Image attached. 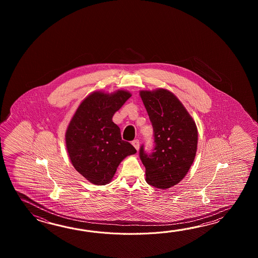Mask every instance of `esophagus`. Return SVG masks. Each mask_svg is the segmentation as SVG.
Returning a JSON list of instances; mask_svg holds the SVG:
<instances>
[{"label": "esophagus", "mask_w": 258, "mask_h": 258, "mask_svg": "<svg viewBox=\"0 0 258 258\" xmlns=\"http://www.w3.org/2000/svg\"><path fill=\"white\" fill-rule=\"evenodd\" d=\"M132 144H133V146L135 147V148H136L137 150H138V149H139V146H140V144H139V140H138V139H136V140H134V141L132 142Z\"/></svg>", "instance_id": "obj_1"}]
</instances>
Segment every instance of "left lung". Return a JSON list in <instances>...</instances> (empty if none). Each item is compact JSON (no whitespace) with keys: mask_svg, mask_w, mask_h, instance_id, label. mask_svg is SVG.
<instances>
[{"mask_svg":"<svg viewBox=\"0 0 258 258\" xmlns=\"http://www.w3.org/2000/svg\"><path fill=\"white\" fill-rule=\"evenodd\" d=\"M153 127V150L140 147L139 157L146 168L148 184L167 189L186 175L198 148V128L192 117L173 94L159 88L140 91Z\"/></svg>","mask_w":258,"mask_h":258,"instance_id":"1","label":"left lung"}]
</instances>
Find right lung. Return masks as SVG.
Masks as SVG:
<instances>
[{
  "label": "right lung",
  "mask_w": 258,
  "mask_h": 258,
  "mask_svg": "<svg viewBox=\"0 0 258 258\" xmlns=\"http://www.w3.org/2000/svg\"><path fill=\"white\" fill-rule=\"evenodd\" d=\"M130 97L124 90L110 95L96 91L83 100L67 128L66 148L72 164L94 184L109 183L121 160L137 153L121 139L120 128L112 121Z\"/></svg>",
  "instance_id": "1"
}]
</instances>
